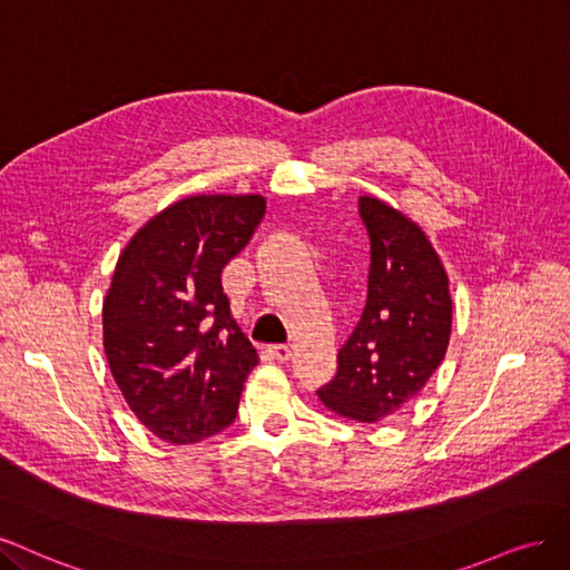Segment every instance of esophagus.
Returning <instances> with one entry per match:
<instances>
[{
    "instance_id": "obj_1",
    "label": "esophagus",
    "mask_w": 570,
    "mask_h": 570,
    "mask_svg": "<svg viewBox=\"0 0 570 570\" xmlns=\"http://www.w3.org/2000/svg\"><path fill=\"white\" fill-rule=\"evenodd\" d=\"M267 355L272 360H277V362H288L291 360V347L288 345H269Z\"/></svg>"
}]
</instances>
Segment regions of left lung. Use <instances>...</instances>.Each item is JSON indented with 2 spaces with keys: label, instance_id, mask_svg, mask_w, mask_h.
Instances as JSON below:
<instances>
[{
  "label": "left lung",
  "instance_id": "8db88e82",
  "mask_svg": "<svg viewBox=\"0 0 570 570\" xmlns=\"http://www.w3.org/2000/svg\"><path fill=\"white\" fill-rule=\"evenodd\" d=\"M360 215L372 242L366 305L317 395L336 416L374 424L412 402L445 360L452 296L443 261L412 217L376 196H360Z\"/></svg>",
  "mask_w": 570,
  "mask_h": 570
}]
</instances>
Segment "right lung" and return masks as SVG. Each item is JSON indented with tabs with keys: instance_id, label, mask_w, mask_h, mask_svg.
<instances>
[{
	"instance_id": "obj_1",
	"label": "right lung",
	"mask_w": 570,
	"mask_h": 570,
	"mask_svg": "<svg viewBox=\"0 0 570 570\" xmlns=\"http://www.w3.org/2000/svg\"><path fill=\"white\" fill-rule=\"evenodd\" d=\"M265 215L261 194H198L154 215L116 263L104 351L127 405L165 443L227 429L258 351L219 274Z\"/></svg>"
}]
</instances>
